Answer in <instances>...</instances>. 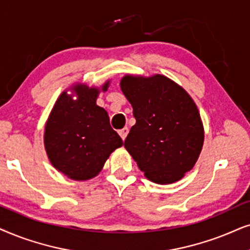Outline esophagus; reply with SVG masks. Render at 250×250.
<instances>
[{"label": "esophagus", "instance_id": "34e87169", "mask_svg": "<svg viewBox=\"0 0 250 250\" xmlns=\"http://www.w3.org/2000/svg\"><path fill=\"white\" fill-rule=\"evenodd\" d=\"M128 132H129V129H128V127H125V128L120 129V130H119V135L121 136V138L123 139V141H125V137H127Z\"/></svg>", "mask_w": 250, "mask_h": 250}]
</instances>
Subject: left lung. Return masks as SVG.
<instances>
[{"mask_svg": "<svg viewBox=\"0 0 250 250\" xmlns=\"http://www.w3.org/2000/svg\"><path fill=\"white\" fill-rule=\"evenodd\" d=\"M120 85L136 119L125 147L149 181H179L195 165L204 144L197 105L184 89L164 75H127Z\"/></svg>", "mask_w": 250, "mask_h": 250, "instance_id": "obj_1", "label": "left lung"}]
</instances>
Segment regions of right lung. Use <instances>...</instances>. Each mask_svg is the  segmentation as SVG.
Instances as JSON below:
<instances>
[{
    "mask_svg": "<svg viewBox=\"0 0 250 250\" xmlns=\"http://www.w3.org/2000/svg\"><path fill=\"white\" fill-rule=\"evenodd\" d=\"M108 82L103 86L107 90ZM78 99L59 96L45 125L44 146L53 167L69 178L85 181L98 175L123 142L109 125L107 112L96 104L98 89L75 85Z\"/></svg>",
    "mask_w": 250,
    "mask_h": 250,
    "instance_id": "right-lung-1",
    "label": "right lung"
}]
</instances>
